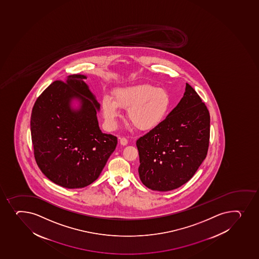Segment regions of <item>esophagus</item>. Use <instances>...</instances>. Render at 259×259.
Segmentation results:
<instances>
[{
    "mask_svg": "<svg viewBox=\"0 0 259 259\" xmlns=\"http://www.w3.org/2000/svg\"><path fill=\"white\" fill-rule=\"evenodd\" d=\"M120 144H121V145H123V146H125V145H126V144H127V139H125V138H122V139H120Z\"/></svg>",
    "mask_w": 259,
    "mask_h": 259,
    "instance_id": "esophagus-1",
    "label": "esophagus"
}]
</instances>
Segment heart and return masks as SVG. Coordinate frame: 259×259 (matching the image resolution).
<instances>
[{
    "instance_id": "b5f03b06",
    "label": "heart",
    "mask_w": 259,
    "mask_h": 259,
    "mask_svg": "<svg viewBox=\"0 0 259 259\" xmlns=\"http://www.w3.org/2000/svg\"><path fill=\"white\" fill-rule=\"evenodd\" d=\"M171 104L165 89L144 84L118 89L114 93V99L104 96L102 110L109 128L116 125L122 109L127 110L128 120L134 127L139 131H152L165 121Z\"/></svg>"
}]
</instances>
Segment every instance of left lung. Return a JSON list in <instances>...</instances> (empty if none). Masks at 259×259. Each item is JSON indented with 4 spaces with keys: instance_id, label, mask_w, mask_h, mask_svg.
<instances>
[{
    "instance_id": "8db88e82",
    "label": "left lung",
    "mask_w": 259,
    "mask_h": 259,
    "mask_svg": "<svg viewBox=\"0 0 259 259\" xmlns=\"http://www.w3.org/2000/svg\"><path fill=\"white\" fill-rule=\"evenodd\" d=\"M209 139V111L186 83L184 97L165 121L137 140L142 183L157 191L182 186L206 157Z\"/></svg>"
}]
</instances>
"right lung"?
I'll return each mask as SVG.
<instances>
[{
	"label": "right lung",
	"mask_w": 259,
	"mask_h": 259,
	"mask_svg": "<svg viewBox=\"0 0 259 259\" xmlns=\"http://www.w3.org/2000/svg\"><path fill=\"white\" fill-rule=\"evenodd\" d=\"M85 75L55 80L35 101L30 118L34 155L48 179L67 189L94 183L114 152L117 138L99 129L100 104L84 82ZM80 100L79 110L70 108Z\"/></svg>",
	"instance_id": "add662e5"
}]
</instances>
